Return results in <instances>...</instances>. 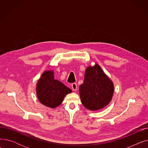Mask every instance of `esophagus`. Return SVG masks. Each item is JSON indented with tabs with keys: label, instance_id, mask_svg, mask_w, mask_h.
<instances>
[{
	"label": "esophagus",
	"instance_id": "esophagus-1",
	"mask_svg": "<svg viewBox=\"0 0 148 148\" xmlns=\"http://www.w3.org/2000/svg\"><path fill=\"white\" fill-rule=\"evenodd\" d=\"M71 88H72V89L73 90H76L77 89V84L75 83H74L71 84Z\"/></svg>",
	"mask_w": 148,
	"mask_h": 148
}]
</instances>
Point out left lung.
Returning a JSON list of instances; mask_svg holds the SVG:
<instances>
[{"label":"left lung","mask_w":148,"mask_h":148,"mask_svg":"<svg viewBox=\"0 0 148 148\" xmlns=\"http://www.w3.org/2000/svg\"><path fill=\"white\" fill-rule=\"evenodd\" d=\"M114 85L100 66L97 64L88 66L84 73V79L79 88L82 104L90 110H98L111 101Z\"/></svg>","instance_id":"8db88e82"}]
</instances>
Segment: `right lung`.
<instances>
[{"label":"right lung","mask_w":148,"mask_h":148,"mask_svg":"<svg viewBox=\"0 0 148 148\" xmlns=\"http://www.w3.org/2000/svg\"><path fill=\"white\" fill-rule=\"evenodd\" d=\"M36 95L41 104L50 108H56L72 90L54 78V71H45L36 83Z\"/></svg>","instance_id":"add662e5"}]
</instances>
